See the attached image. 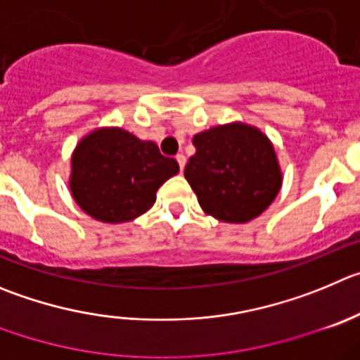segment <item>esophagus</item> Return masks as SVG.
I'll list each match as a JSON object with an SVG mask.
<instances>
[{
  "mask_svg": "<svg viewBox=\"0 0 360 360\" xmlns=\"http://www.w3.org/2000/svg\"><path fill=\"white\" fill-rule=\"evenodd\" d=\"M176 160H177V163H179L181 172H183V170H184V165H186V156H184V154H177Z\"/></svg>",
  "mask_w": 360,
  "mask_h": 360,
  "instance_id": "obj_1",
  "label": "esophagus"
}]
</instances>
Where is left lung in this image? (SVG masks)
<instances>
[{"label": "left lung", "mask_w": 360, "mask_h": 360, "mask_svg": "<svg viewBox=\"0 0 360 360\" xmlns=\"http://www.w3.org/2000/svg\"><path fill=\"white\" fill-rule=\"evenodd\" d=\"M184 177L206 214L227 224L259 217L275 200L282 172L274 143L256 126L231 122L193 136Z\"/></svg>", "instance_id": "left-lung-1"}]
</instances>
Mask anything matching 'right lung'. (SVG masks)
Masks as SVG:
<instances>
[{
	"mask_svg": "<svg viewBox=\"0 0 360 360\" xmlns=\"http://www.w3.org/2000/svg\"><path fill=\"white\" fill-rule=\"evenodd\" d=\"M177 172V161L163 156L150 140L122 127H97L70 156L69 188L86 214L122 224L149 211L158 188Z\"/></svg>",
	"mask_w": 360,
	"mask_h": 360,
	"instance_id": "add662e5",
	"label": "right lung"
}]
</instances>
